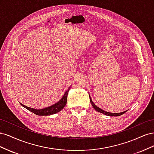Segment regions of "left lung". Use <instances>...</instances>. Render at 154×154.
Segmentation results:
<instances>
[{
	"label": "left lung",
	"mask_w": 154,
	"mask_h": 154,
	"mask_svg": "<svg viewBox=\"0 0 154 154\" xmlns=\"http://www.w3.org/2000/svg\"><path fill=\"white\" fill-rule=\"evenodd\" d=\"M89 97H90L91 103L92 106H93V108H94L96 111L99 112H100V113L103 114H105V115H106V116H119L122 115V114H125V113L126 112V111L122 112H120V113H112V112H106V111H105V110H103L101 109L100 108H99L98 106H97L94 103H93V101H92V100H91L90 96H89Z\"/></svg>",
	"instance_id": "obj_1"
}]
</instances>
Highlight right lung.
I'll return each mask as SVG.
<instances>
[{"mask_svg":"<svg viewBox=\"0 0 154 154\" xmlns=\"http://www.w3.org/2000/svg\"><path fill=\"white\" fill-rule=\"evenodd\" d=\"M70 88H71V87H69L67 88V90L66 91V92L64 93V94L62 96V98L60 99V100H59V101H58L57 103H56L55 104L51 105L50 106L45 107V108L42 109H35L31 108V107L25 106L24 105H23L22 103L20 104L22 106H24L26 109L32 112V113H34L36 115H38V116H49V115L57 114L60 111H61L64 108V106H66L67 103V94L70 90Z\"/></svg>","mask_w":154,"mask_h":154,"instance_id":"1","label":"right lung"}]
</instances>
